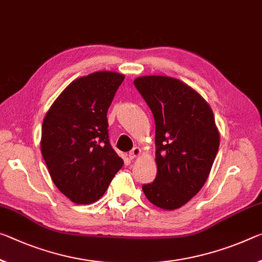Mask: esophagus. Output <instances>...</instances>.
Returning a JSON list of instances; mask_svg holds the SVG:
<instances>
[{
    "label": "esophagus",
    "instance_id": "esophagus-1",
    "mask_svg": "<svg viewBox=\"0 0 262 262\" xmlns=\"http://www.w3.org/2000/svg\"><path fill=\"white\" fill-rule=\"evenodd\" d=\"M140 155H141V149L139 147H135L133 148L132 151H129V154H128V157H129V160H134Z\"/></svg>",
    "mask_w": 262,
    "mask_h": 262
}]
</instances>
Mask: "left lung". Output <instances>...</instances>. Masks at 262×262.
I'll list each match as a JSON object with an SVG mask.
<instances>
[{
	"instance_id": "1",
	"label": "left lung",
	"mask_w": 262,
	"mask_h": 262,
	"mask_svg": "<svg viewBox=\"0 0 262 262\" xmlns=\"http://www.w3.org/2000/svg\"><path fill=\"white\" fill-rule=\"evenodd\" d=\"M134 85L156 126L157 175L142 190L160 209H180L205 184L217 155L221 134L213 112L196 90L176 78L143 76Z\"/></svg>"
}]
</instances>
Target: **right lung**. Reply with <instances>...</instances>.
<instances>
[{
    "instance_id": "add662e5",
    "label": "right lung",
    "mask_w": 262,
    "mask_h": 262,
    "mask_svg": "<svg viewBox=\"0 0 262 262\" xmlns=\"http://www.w3.org/2000/svg\"><path fill=\"white\" fill-rule=\"evenodd\" d=\"M123 79L111 71L76 79L43 120L41 155L53 183L76 204L99 201L123 165L107 129V111Z\"/></svg>"
}]
</instances>
